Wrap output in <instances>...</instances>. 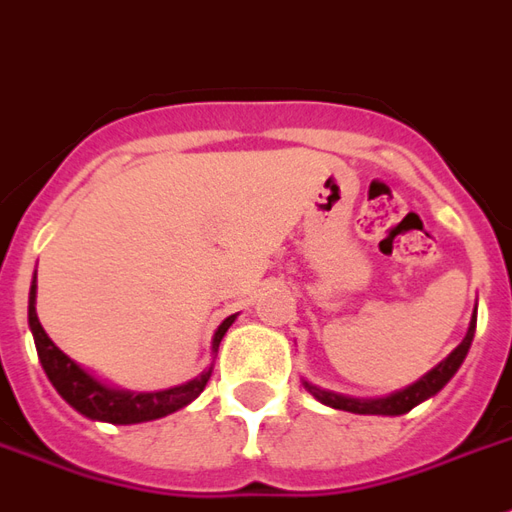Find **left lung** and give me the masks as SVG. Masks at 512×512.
Wrapping results in <instances>:
<instances>
[{
    "instance_id": "left-lung-1",
    "label": "left lung",
    "mask_w": 512,
    "mask_h": 512,
    "mask_svg": "<svg viewBox=\"0 0 512 512\" xmlns=\"http://www.w3.org/2000/svg\"><path fill=\"white\" fill-rule=\"evenodd\" d=\"M474 329H477V310H474V318L469 323V329H466V337H463V343L452 351L444 362L433 367L430 373L414 381L406 389H400L395 395L389 397H348V395H337V392H329V389H321V386L310 384V381H304V389L310 392L315 400H321L323 406H332L340 408V411H351V414H384V417H400V414H406L414 406H419L422 400H428L436 392L444 389V384L450 381L455 373H458V367L463 365V359L469 354V345L474 340Z\"/></svg>"
}]
</instances>
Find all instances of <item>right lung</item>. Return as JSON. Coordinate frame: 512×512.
<instances>
[{
  "label": "right lung",
  "instance_id": "add662e5",
  "mask_svg": "<svg viewBox=\"0 0 512 512\" xmlns=\"http://www.w3.org/2000/svg\"><path fill=\"white\" fill-rule=\"evenodd\" d=\"M32 277V288H29V329L35 337V348H38V359L46 376H49L51 386L62 395L65 403H71L79 414L90 419H101V422H112V425H136V422H150V419H161L178 411V408L189 406L194 397H200V392L211 378V370H202L200 376L191 378L186 384L172 386V389H161V392H128V389H117V386L104 384L101 378H95L93 373H87L82 365H76L71 356H65L51 343V337L43 332V326L38 321L35 312V285ZM235 315L224 318L222 326L213 334V354L219 351V343L227 334V329L233 326Z\"/></svg>",
  "mask_w": 512,
  "mask_h": 512
}]
</instances>
